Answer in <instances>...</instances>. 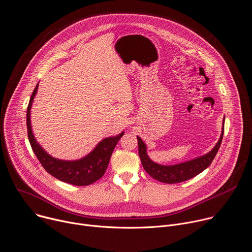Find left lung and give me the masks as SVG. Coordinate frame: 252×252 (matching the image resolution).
<instances>
[{"label": "left lung", "mask_w": 252, "mask_h": 252, "mask_svg": "<svg viewBox=\"0 0 252 252\" xmlns=\"http://www.w3.org/2000/svg\"><path fill=\"white\" fill-rule=\"evenodd\" d=\"M224 121L225 119H223V126L220 139L209 153L190 159V161L179 163L176 165L166 166L153 162L148 156L146 144L143 142L140 136H136L139 145V155L145 171L154 179L159 182L167 183V184H175V183L184 182L202 173L205 169H207L211 165L220 148L224 133Z\"/></svg>", "instance_id": "1"}]
</instances>
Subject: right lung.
<instances>
[{"label":"right lung","mask_w":252,"mask_h":252,"mask_svg":"<svg viewBox=\"0 0 252 252\" xmlns=\"http://www.w3.org/2000/svg\"><path fill=\"white\" fill-rule=\"evenodd\" d=\"M39 83L36 85L27 107V129L28 139L34 154L39 162L51 176L56 179L75 186H87L100 179L108 166L111 154L124 135L125 131L114 136H108L99 142L96 147L85 157L66 161L50 156L36 141L31 126V107L37 94Z\"/></svg>","instance_id":"add662e5"}]
</instances>
